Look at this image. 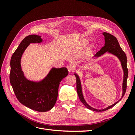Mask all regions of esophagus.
<instances>
[{"instance_id":"1","label":"esophagus","mask_w":135,"mask_h":135,"mask_svg":"<svg viewBox=\"0 0 135 135\" xmlns=\"http://www.w3.org/2000/svg\"><path fill=\"white\" fill-rule=\"evenodd\" d=\"M67 69L69 72H73V71L75 70V67L72 65H69L67 66Z\"/></svg>"}]
</instances>
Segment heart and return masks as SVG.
Here are the masks:
<instances>
[{
    "mask_svg": "<svg viewBox=\"0 0 135 135\" xmlns=\"http://www.w3.org/2000/svg\"><path fill=\"white\" fill-rule=\"evenodd\" d=\"M89 42V39H84L82 40V41L81 42V44H81L82 46H86V45H87L88 44Z\"/></svg>",
    "mask_w": 135,
    "mask_h": 135,
    "instance_id": "heart-1",
    "label": "heart"
}]
</instances>
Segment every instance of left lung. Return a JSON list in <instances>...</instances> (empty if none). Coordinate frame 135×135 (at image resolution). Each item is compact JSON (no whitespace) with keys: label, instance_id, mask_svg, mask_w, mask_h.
<instances>
[{"label":"left lung","instance_id":"8db88e82","mask_svg":"<svg viewBox=\"0 0 135 135\" xmlns=\"http://www.w3.org/2000/svg\"><path fill=\"white\" fill-rule=\"evenodd\" d=\"M103 35L104 36V39H105V44L104 46H103L101 49H100L98 52L94 55V56L95 57H98L101 56L102 54H104L106 52H108L110 53H111L114 54V55L116 56L120 61L121 62L122 67V69L124 70V80H123V84H122V96L121 99L124 96V94L126 92V90H127V78L128 76V70L127 68V56L125 53L124 51L122 50L121 47H120L119 44L118 43V41H117V38L115 36L112 35L111 34L108 33L107 32H103ZM75 76H76V91L77 93H78V95L79 96V98L81 100V102L84 104V105L86 107L90 109L91 110H93L94 111H104L105 110H107L110 108L114 107V105L117 104L121 99H120L119 101L117 102L116 103H114V104L111 105L109 107H107L106 108L103 109V110H97V109L93 108L89 105L87 104V103L84 99V96H83L82 91V87H81V81H80V79L79 78L78 75L77 74H74Z\"/></svg>","mask_w":135,"mask_h":135}]
</instances>
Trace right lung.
I'll list each match as a JSON object with an SVG mask.
<instances>
[{"label": "right lung", "mask_w": 135, "mask_h": 135, "mask_svg": "<svg viewBox=\"0 0 135 135\" xmlns=\"http://www.w3.org/2000/svg\"><path fill=\"white\" fill-rule=\"evenodd\" d=\"M42 42L41 36L31 35L25 37L11 56L10 82L18 101L26 107L39 112L51 110L55 105L59 86L61 80L67 76V68H53L42 81H31L24 76L21 67V59L30 44Z\"/></svg>", "instance_id": "1"}]
</instances>
